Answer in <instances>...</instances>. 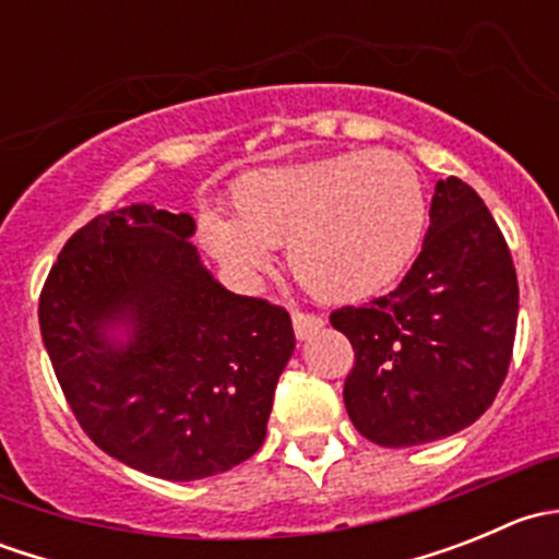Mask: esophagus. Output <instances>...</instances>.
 <instances>
[{"label": "esophagus", "mask_w": 559, "mask_h": 559, "mask_svg": "<svg viewBox=\"0 0 559 559\" xmlns=\"http://www.w3.org/2000/svg\"><path fill=\"white\" fill-rule=\"evenodd\" d=\"M292 324H295L297 341H308V337H311L313 332H319L321 326H324V321H321L319 316L295 311V313H292Z\"/></svg>", "instance_id": "obj_1"}]
</instances>
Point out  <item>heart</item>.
<instances>
[{
  "label": "heart",
  "mask_w": 559,
  "mask_h": 559,
  "mask_svg": "<svg viewBox=\"0 0 559 559\" xmlns=\"http://www.w3.org/2000/svg\"><path fill=\"white\" fill-rule=\"evenodd\" d=\"M235 218L207 213L202 246L235 278L253 284L286 246L292 278L316 300L359 302L389 289L425 240L427 191L394 151H348L246 173Z\"/></svg>",
  "instance_id": "b5f03b06"
}]
</instances>
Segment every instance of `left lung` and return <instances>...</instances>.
I'll use <instances>...</instances> for the list:
<instances>
[{"label": "left lung", "instance_id": "obj_1", "mask_svg": "<svg viewBox=\"0 0 559 559\" xmlns=\"http://www.w3.org/2000/svg\"><path fill=\"white\" fill-rule=\"evenodd\" d=\"M516 311L492 213L460 178L438 180L421 253L397 289L330 316L357 357L343 403L359 436L403 449L473 425L509 373Z\"/></svg>", "mask_w": 559, "mask_h": 559}]
</instances>
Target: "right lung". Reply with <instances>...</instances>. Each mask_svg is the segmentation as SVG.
<instances>
[{
  "label": "right lung",
  "instance_id": "add662e5",
  "mask_svg": "<svg viewBox=\"0 0 559 559\" xmlns=\"http://www.w3.org/2000/svg\"><path fill=\"white\" fill-rule=\"evenodd\" d=\"M194 229L143 202L105 213L67 240L39 295L45 352L83 430L167 481L257 454L295 354L289 313L218 284Z\"/></svg>",
  "mask_w": 559,
  "mask_h": 559
}]
</instances>
